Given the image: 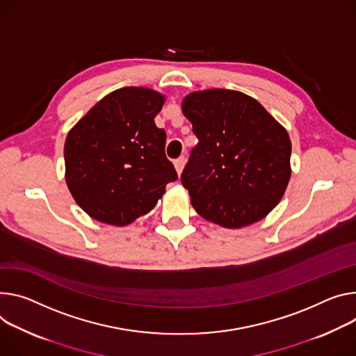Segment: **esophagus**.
I'll return each mask as SVG.
<instances>
[{
  "instance_id": "34e87169",
  "label": "esophagus",
  "mask_w": 356,
  "mask_h": 356,
  "mask_svg": "<svg viewBox=\"0 0 356 356\" xmlns=\"http://www.w3.org/2000/svg\"><path fill=\"white\" fill-rule=\"evenodd\" d=\"M184 163H186V159H184L183 156L175 160V169H176V172H177V175H179V176H180V175H181V172H183Z\"/></svg>"
}]
</instances>
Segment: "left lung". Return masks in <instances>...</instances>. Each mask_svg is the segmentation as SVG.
Segmentation results:
<instances>
[{"label":"left lung","instance_id":"obj_1","mask_svg":"<svg viewBox=\"0 0 356 356\" xmlns=\"http://www.w3.org/2000/svg\"><path fill=\"white\" fill-rule=\"evenodd\" d=\"M181 111L199 139L181 175L191 206L224 229L263 220L282 199L291 177L285 127L238 90L191 92Z\"/></svg>","mask_w":356,"mask_h":356}]
</instances>
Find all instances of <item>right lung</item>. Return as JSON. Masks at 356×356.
I'll return each mask as SVG.
<instances>
[{"instance_id":"1","label":"right lung","mask_w":356,"mask_h":356,"mask_svg":"<svg viewBox=\"0 0 356 356\" xmlns=\"http://www.w3.org/2000/svg\"><path fill=\"white\" fill-rule=\"evenodd\" d=\"M165 101L150 88H120L70 131L65 181L89 217L123 227L147 214L177 179L165 154L166 134L154 123Z\"/></svg>"}]
</instances>
